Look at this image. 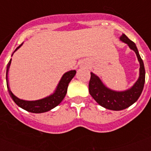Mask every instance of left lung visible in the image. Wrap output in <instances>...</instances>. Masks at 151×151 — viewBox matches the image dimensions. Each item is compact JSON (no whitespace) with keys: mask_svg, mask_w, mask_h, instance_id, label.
Instances as JSON below:
<instances>
[{"mask_svg":"<svg viewBox=\"0 0 151 151\" xmlns=\"http://www.w3.org/2000/svg\"><path fill=\"white\" fill-rule=\"evenodd\" d=\"M120 40L127 44L132 50L136 52L140 66L138 80L129 89L122 92H117L106 87L98 76L91 73V78L88 85L89 93L92 98L103 107L111 110H124L136 103L143 92L145 83L144 64L139 54L136 44L129 40L128 37L124 34H122V36L120 37Z\"/></svg>","mask_w":151,"mask_h":151,"instance_id":"8db88e82","label":"left lung"}]
</instances>
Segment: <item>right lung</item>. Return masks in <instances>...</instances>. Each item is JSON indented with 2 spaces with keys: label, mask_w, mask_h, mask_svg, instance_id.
<instances>
[{
  "label": "right lung",
  "mask_w": 151,
  "mask_h": 151,
  "mask_svg": "<svg viewBox=\"0 0 151 151\" xmlns=\"http://www.w3.org/2000/svg\"><path fill=\"white\" fill-rule=\"evenodd\" d=\"M22 45H20L18 48H16V49L14 51V52L16 50H18L22 46ZM11 62H12V59H10V61L8 63L7 71H6V81H7V87H8L9 95L12 97V99L14 100V102L19 107L22 108L23 110H27L28 112L35 113V114H41V113L47 112V111H49V110H51L52 109H53V108H55V106L59 105V103L63 101V99H64L65 96H66L69 83L70 82L72 78L76 74V70H70L64 73L63 77H62L61 80L59 81V84L57 85L56 89L54 92V93L50 95L49 96L45 97L44 99H38V100H23V99H20L18 97L15 96V95L12 92V91L9 88V86H8V70H9V67H10Z\"/></svg>",
  "instance_id": "add662e5"
}]
</instances>
